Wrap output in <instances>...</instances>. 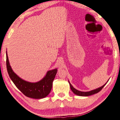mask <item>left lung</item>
<instances>
[{"mask_svg": "<svg viewBox=\"0 0 120 120\" xmlns=\"http://www.w3.org/2000/svg\"><path fill=\"white\" fill-rule=\"evenodd\" d=\"M109 80H108V81H109ZM108 81L106 82V83H105L104 84V85H103V86H100V88H98L97 89H94V90H91L90 91H86V92H84V91H81L77 90V89H75L72 86L71 84L70 83V81H69V80H68V82L69 83L70 87L71 90H72V92L74 93H75V94L77 95H79V96L88 97V96H89V95H93L94 94H95V93H97L99 92H100V91L102 90V88H103V87L105 86V84L107 83V82H108Z\"/></svg>", "mask_w": 120, "mask_h": 120, "instance_id": "obj_1", "label": "left lung"}]
</instances>
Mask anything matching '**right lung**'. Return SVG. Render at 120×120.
I'll return each instance as SVG.
<instances>
[{
	"mask_svg": "<svg viewBox=\"0 0 120 120\" xmlns=\"http://www.w3.org/2000/svg\"><path fill=\"white\" fill-rule=\"evenodd\" d=\"M6 65L11 80L17 88L26 97L40 99L46 97L50 92L53 81L57 73L56 68L48 71L46 75L40 81L30 82L21 79L12 70L9 61L7 52H6Z\"/></svg>",
	"mask_w": 120,
	"mask_h": 120,
	"instance_id": "add662e5",
	"label": "right lung"
}]
</instances>
